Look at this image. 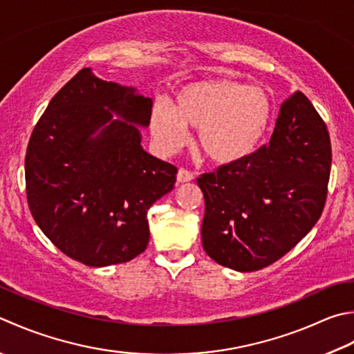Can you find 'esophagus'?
<instances>
[{
  "mask_svg": "<svg viewBox=\"0 0 354 354\" xmlns=\"http://www.w3.org/2000/svg\"><path fill=\"white\" fill-rule=\"evenodd\" d=\"M195 178L193 176V173L190 171V170H187V169H179L178 170V175H176V179H178V183H189V181H192V179Z\"/></svg>",
  "mask_w": 354,
  "mask_h": 354,
  "instance_id": "obj_1",
  "label": "esophagus"
}]
</instances>
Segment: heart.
Here are the masks:
<instances>
[{"mask_svg": "<svg viewBox=\"0 0 354 354\" xmlns=\"http://www.w3.org/2000/svg\"><path fill=\"white\" fill-rule=\"evenodd\" d=\"M272 112L264 88L233 80L196 81L178 90L173 106L156 104L150 130L159 149L173 153L185 144L187 127H199L204 153L218 164H233L261 144Z\"/></svg>", "mask_w": 354, "mask_h": 354, "instance_id": "b5f03b06", "label": "heart"}]
</instances>
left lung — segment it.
<instances>
[{"mask_svg":"<svg viewBox=\"0 0 354 354\" xmlns=\"http://www.w3.org/2000/svg\"><path fill=\"white\" fill-rule=\"evenodd\" d=\"M330 169L327 126L307 96L295 92L281 106L267 144L198 178L205 253L236 272L281 259L321 218Z\"/></svg>","mask_w":354,"mask_h":354,"instance_id":"8db88e82","label":"left lung"}]
</instances>
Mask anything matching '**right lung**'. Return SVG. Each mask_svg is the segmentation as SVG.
<instances>
[{"instance_id": "obj_1", "label": "right lung", "mask_w": 354, "mask_h": 354, "mask_svg": "<svg viewBox=\"0 0 354 354\" xmlns=\"http://www.w3.org/2000/svg\"><path fill=\"white\" fill-rule=\"evenodd\" d=\"M151 100L82 68L48 102L26 153L35 223L88 267L129 262L149 244L147 212L173 190L178 169L149 155L141 131ZM122 118L113 120V113Z\"/></svg>"}]
</instances>
